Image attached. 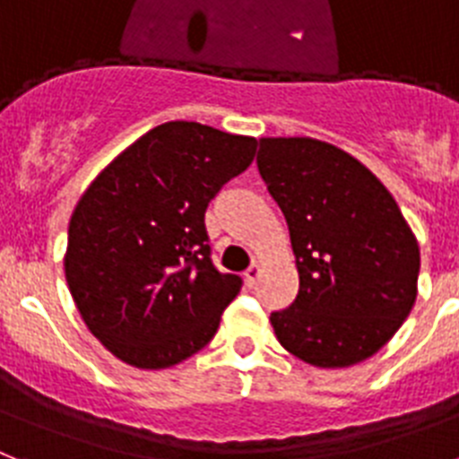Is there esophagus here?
I'll list each match as a JSON object with an SVG mask.
<instances>
[{
  "instance_id": "esophagus-1",
  "label": "esophagus",
  "mask_w": 459,
  "mask_h": 459,
  "mask_svg": "<svg viewBox=\"0 0 459 459\" xmlns=\"http://www.w3.org/2000/svg\"><path fill=\"white\" fill-rule=\"evenodd\" d=\"M259 275H261V265L252 264L247 271H245V284H247V287H254V284H256V280H259Z\"/></svg>"
}]
</instances>
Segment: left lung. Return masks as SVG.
I'll return each mask as SVG.
<instances>
[{
    "label": "left lung",
    "instance_id": "8db88e82",
    "mask_svg": "<svg viewBox=\"0 0 459 459\" xmlns=\"http://www.w3.org/2000/svg\"><path fill=\"white\" fill-rule=\"evenodd\" d=\"M259 172L289 226L299 294L271 315L287 352L317 368L368 359L418 296L420 247L367 165L313 137H261Z\"/></svg>",
    "mask_w": 459,
    "mask_h": 459
}]
</instances>
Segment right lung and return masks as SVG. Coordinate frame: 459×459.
<instances>
[{"mask_svg": "<svg viewBox=\"0 0 459 459\" xmlns=\"http://www.w3.org/2000/svg\"><path fill=\"white\" fill-rule=\"evenodd\" d=\"M254 153L247 134L170 121L83 191L69 219L65 280L83 325L117 359L170 368L217 333L242 280L212 265L205 210Z\"/></svg>", "mask_w": 459, "mask_h": 459, "instance_id": "1", "label": "right lung"}]
</instances>
